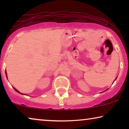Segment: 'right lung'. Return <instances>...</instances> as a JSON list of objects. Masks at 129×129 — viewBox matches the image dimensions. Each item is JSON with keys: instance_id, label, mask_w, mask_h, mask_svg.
Wrapping results in <instances>:
<instances>
[{"instance_id": "obj_1", "label": "right lung", "mask_w": 129, "mask_h": 129, "mask_svg": "<svg viewBox=\"0 0 129 129\" xmlns=\"http://www.w3.org/2000/svg\"><path fill=\"white\" fill-rule=\"evenodd\" d=\"M6 77H7V74H6ZM13 89H15V90L17 91V92H18V93H20V92H19V91L18 90H16V89H15V88H14V87H13ZM21 94H22V93H21Z\"/></svg>"}]
</instances>
